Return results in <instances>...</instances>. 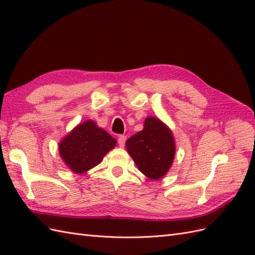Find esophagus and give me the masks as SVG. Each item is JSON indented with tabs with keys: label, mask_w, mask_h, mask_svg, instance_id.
<instances>
[{
	"label": "esophagus",
	"mask_w": 255,
	"mask_h": 255,
	"mask_svg": "<svg viewBox=\"0 0 255 255\" xmlns=\"http://www.w3.org/2000/svg\"><path fill=\"white\" fill-rule=\"evenodd\" d=\"M126 140H127V137H126V136H119V137H118V144H119V147H124L125 143H126Z\"/></svg>",
	"instance_id": "esophagus-1"
}]
</instances>
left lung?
I'll return each instance as SVG.
<instances>
[{
	"mask_svg": "<svg viewBox=\"0 0 255 255\" xmlns=\"http://www.w3.org/2000/svg\"><path fill=\"white\" fill-rule=\"evenodd\" d=\"M126 148L140 172L151 180L163 177L175 155L172 131L155 117L145 118L143 129L127 140Z\"/></svg>",
	"mask_w": 255,
	"mask_h": 255,
	"instance_id": "1",
	"label": "left lung"
}]
</instances>
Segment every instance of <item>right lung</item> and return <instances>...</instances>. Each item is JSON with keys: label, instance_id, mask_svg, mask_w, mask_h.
Wrapping results in <instances>:
<instances>
[{"label": "right lung", "instance_id": "1", "mask_svg": "<svg viewBox=\"0 0 255 255\" xmlns=\"http://www.w3.org/2000/svg\"><path fill=\"white\" fill-rule=\"evenodd\" d=\"M115 145L116 139L93 121H86L62 139L59 153L72 172L81 174L100 164Z\"/></svg>", "mask_w": 255, "mask_h": 255}]
</instances>
